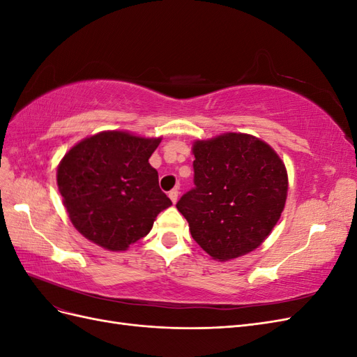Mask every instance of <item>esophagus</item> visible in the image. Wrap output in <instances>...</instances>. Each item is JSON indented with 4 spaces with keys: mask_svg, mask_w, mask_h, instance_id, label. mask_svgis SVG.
<instances>
[{
    "mask_svg": "<svg viewBox=\"0 0 357 357\" xmlns=\"http://www.w3.org/2000/svg\"><path fill=\"white\" fill-rule=\"evenodd\" d=\"M168 197H169V199L172 201V204H176L177 199H178V189L169 190V192H168Z\"/></svg>",
    "mask_w": 357,
    "mask_h": 357,
    "instance_id": "esophagus-1",
    "label": "esophagus"
}]
</instances>
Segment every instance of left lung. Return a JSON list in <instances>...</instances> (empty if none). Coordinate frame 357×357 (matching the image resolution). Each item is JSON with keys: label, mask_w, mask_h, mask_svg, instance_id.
Segmentation results:
<instances>
[{"label": "left lung", "mask_w": 357, "mask_h": 357, "mask_svg": "<svg viewBox=\"0 0 357 357\" xmlns=\"http://www.w3.org/2000/svg\"><path fill=\"white\" fill-rule=\"evenodd\" d=\"M193 183L177 202L192 238L215 261L253 252L271 234L287 198V171L275 150L248 134L193 143Z\"/></svg>", "instance_id": "obj_1"}]
</instances>
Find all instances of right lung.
I'll list each match as a JSON object with an SVG mask.
<instances>
[{"mask_svg":"<svg viewBox=\"0 0 357 357\" xmlns=\"http://www.w3.org/2000/svg\"><path fill=\"white\" fill-rule=\"evenodd\" d=\"M162 138L104 131L82 139L58 167L56 181L74 228L107 250L146 236L171 199L149 158Z\"/></svg>","mask_w":357,"mask_h":357,"instance_id":"1","label":"right lung"}]
</instances>
